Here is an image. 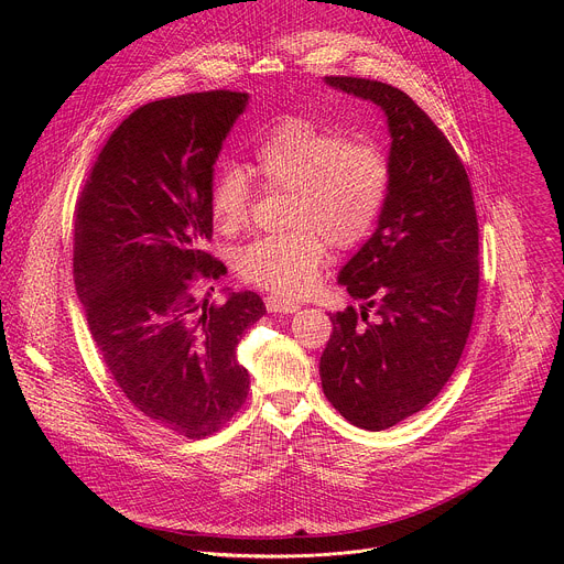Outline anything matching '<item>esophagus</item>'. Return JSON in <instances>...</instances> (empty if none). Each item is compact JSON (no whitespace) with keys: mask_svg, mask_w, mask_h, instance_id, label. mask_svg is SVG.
Instances as JSON below:
<instances>
[{"mask_svg":"<svg viewBox=\"0 0 564 564\" xmlns=\"http://www.w3.org/2000/svg\"><path fill=\"white\" fill-rule=\"evenodd\" d=\"M265 307L268 312H274V314H292L296 312L301 305L296 301H290V299H281V296H265Z\"/></svg>","mask_w":564,"mask_h":564,"instance_id":"1","label":"esophagus"}]
</instances>
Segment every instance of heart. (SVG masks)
I'll return each mask as SVG.
<instances>
[{"instance_id":"obj_1","label":"heart","mask_w":564,"mask_h":564,"mask_svg":"<svg viewBox=\"0 0 564 564\" xmlns=\"http://www.w3.org/2000/svg\"><path fill=\"white\" fill-rule=\"evenodd\" d=\"M250 172L265 189L292 194L283 234L261 236L236 257L238 274L274 294H301L318 274L328 243L350 250L372 231L390 185L386 153L348 140L335 127L303 116L281 118L254 147ZM252 183L240 167H223L209 187L218 229L248 223Z\"/></svg>"}]
</instances>
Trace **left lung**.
Wrapping results in <instances>:
<instances>
[{
	"label": "left lung",
	"mask_w": 564,
	"mask_h": 564,
	"mask_svg": "<svg viewBox=\"0 0 564 564\" xmlns=\"http://www.w3.org/2000/svg\"><path fill=\"white\" fill-rule=\"evenodd\" d=\"M326 83L381 107L392 138L377 229L339 272L364 305L330 316L318 364L330 404L383 431L426 409L462 357L479 283L477 216L459 155L404 91L366 77Z\"/></svg>",
	"instance_id": "1"
}]
</instances>
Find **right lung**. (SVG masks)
I'll return each mask as SVG.
<instances>
[{"label":"right lung","instance_id":"right-lung-1","mask_svg":"<svg viewBox=\"0 0 564 564\" xmlns=\"http://www.w3.org/2000/svg\"><path fill=\"white\" fill-rule=\"evenodd\" d=\"M248 98L220 89L135 109L75 205L73 276L98 352L147 420L189 440L246 404L250 375L236 346L265 314L257 292H231L223 305L194 294L198 279L223 272L203 250L209 187Z\"/></svg>","mask_w":564,"mask_h":564}]
</instances>
